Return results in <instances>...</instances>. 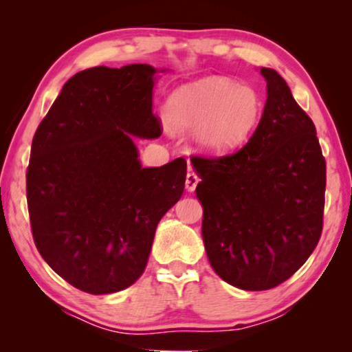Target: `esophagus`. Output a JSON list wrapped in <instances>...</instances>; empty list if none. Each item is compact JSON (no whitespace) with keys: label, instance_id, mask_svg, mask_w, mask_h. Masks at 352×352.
I'll use <instances>...</instances> for the list:
<instances>
[{"label":"esophagus","instance_id":"1","mask_svg":"<svg viewBox=\"0 0 352 352\" xmlns=\"http://www.w3.org/2000/svg\"><path fill=\"white\" fill-rule=\"evenodd\" d=\"M199 181H200L199 176H197L195 173L189 171V173H187V176H186V189L189 192H194L197 184H199Z\"/></svg>","mask_w":352,"mask_h":352}]
</instances>
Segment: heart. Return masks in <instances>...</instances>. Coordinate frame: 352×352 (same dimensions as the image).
Here are the masks:
<instances>
[{
  "label": "heart",
  "instance_id": "1",
  "mask_svg": "<svg viewBox=\"0 0 352 352\" xmlns=\"http://www.w3.org/2000/svg\"><path fill=\"white\" fill-rule=\"evenodd\" d=\"M263 99L252 85L224 76L181 85L165 105L166 122L177 133L192 131V144L208 157L239 151L256 129Z\"/></svg>",
  "mask_w": 352,
  "mask_h": 352
}]
</instances>
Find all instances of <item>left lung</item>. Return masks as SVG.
<instances>
[{
    "instance_id": "1",
    "label": "left lung",
    "mask_w": 352,
    "mask_h": 352,
    "mask_svg": "<svg viewBox=\"0 0 352 352\" xmlns=\"http://www.w3.org/2000/svg\"><path fill=\"white\" fill-rule=\"evenodd\" d=\"M259 74L267 99L247 146L192 158L208 261L223 280L250 292L277 287L306 263L320 239L325 195L314 123L276 70Z\"/></svg>"
}]
</instances>
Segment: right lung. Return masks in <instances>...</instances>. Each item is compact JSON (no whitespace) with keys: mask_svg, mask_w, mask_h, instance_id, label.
Returning a JSON list of instances; mask_svg holds the SVG:
<instances>
[{"mask_svg":"<svg viewBox=\"0 0 352 352\" xmlns=\"http://www.w3.org/2000/svg\"><path fill=\"white\" fill-rule=\"evenodd\" d=\"M166 69L93 67L72 76L38 126L27 170L33 240L81 292H122L141 277L187 163L144 168L134 138L162 134L153 86Z\"/></svg>","mask_w":352,"mask_h":352,"instance_id":"1","label":"right lung"}]
</instances>
